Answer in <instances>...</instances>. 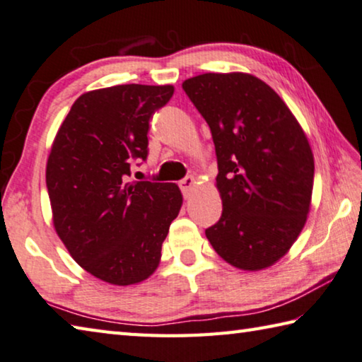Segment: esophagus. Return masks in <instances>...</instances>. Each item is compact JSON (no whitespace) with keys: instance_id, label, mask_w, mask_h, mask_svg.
I'll list each match as a JSON object with an SVG mask.
<instances>
[{"instance_id":"1","label":"esophagus","mask_w":362,"mask_h":362,"mask_svg":"<svg viewBox=\"0 0 362 362\" xmlns=\"http://www.w3.org/2000/svg\"><path fill=\"white\" fill-rule=\"evenodd\" d=\"M194 179L192 175L189 177H185V179H182L180 182H179V187H180V189H182V193H183V196H185V198H188L189 194H192V189H193V187H194Z\"/></svg>"}]
</instances>
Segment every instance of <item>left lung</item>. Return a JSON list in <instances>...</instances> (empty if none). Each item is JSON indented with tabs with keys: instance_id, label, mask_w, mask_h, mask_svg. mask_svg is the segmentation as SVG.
Wrapping results in <instances>:
<instances>
[{
	"instance_id": "left-lung-1",
	"label": "left lung",
	"mask_w": 362,
	"mask_h": 362,
	"mask_svg": "<svg viewBox=\"0 0 362 362\" xmlns=\"http://www.w3.org/2000/svg\"><path fill=\"white\" fill-rule=\"evenodd\" d=\"M212 133L223 212L206 235L229 264L259 271L298 239L310 209L315 164L284 100L258 77L201 74L182 83Z\"/></svg>"
}]
</instances>
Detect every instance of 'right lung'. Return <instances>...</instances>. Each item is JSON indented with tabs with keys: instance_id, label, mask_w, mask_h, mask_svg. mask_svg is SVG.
Wrapping results in <instances>:
<instances>
[{
	"instance_id": "right-lung-1",
	"label": "right lung",
	"mask_w": 362,
	"mask_h": 362,
	"mask_svg": "<svg viewBox=\"0 0 362 362\" xmlns=\"http://www.w3.org/2000/svg\"><path fill=\"white\" fill-rule=\"evenodd\" d=\"M173 85H115L78 96L52 146L45 183L55 231L78 266L112 285H133L158 267L182 207L175 183L131 182L148 155V122Z\"/></svg>"
}]
</instances>
